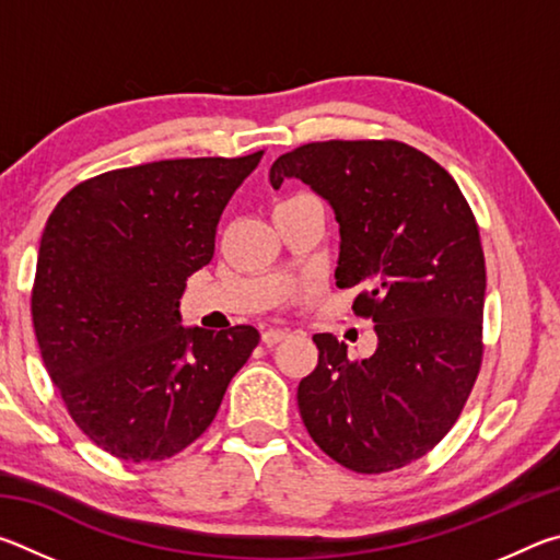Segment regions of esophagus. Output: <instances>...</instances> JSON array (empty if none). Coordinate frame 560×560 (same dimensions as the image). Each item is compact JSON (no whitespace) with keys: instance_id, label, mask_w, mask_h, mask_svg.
Masks as SVG:
<instances>
[{"instance_id":"obj_1","label":"esophagus","mask_w":560,"mask_h":560,"mask_svg":"<svg viewBox=\"0 0 560 560\" xmlns=\"http://www.w3.org/2000/svg\"><path fill=\"white\" fill-rule=\"evenodd\" d=\"M287 336H289V328H267V330H264V334H261V340H264V343H267V346H277V343H281V340L287 338Z\"/></svg>"}]
</instances>
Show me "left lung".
<instances>
[{"instance_id": "left-lung-1", "label": "left lung", "mask_w": 560, "mask_h": 560, "mask_svg": "<svg viewBox=\"0 0 560 560\" xmlns=\"http://www.w3.org/2000/svg\"><path fill=\"white\" fill-rule=\"evenodd\" d=\"M299 177L340 224L336 283L358 289L377 348L350 360L316 334L318 365L299 383V412L340 467L383 474L420 459L452 430L477 383L487 269L479 224L440 163L400 140H324L293 148L271 187Z\"/></svg>"}]
</instances>
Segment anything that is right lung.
Instances as JSON below:
<instances>
[{"label":"right lung","mask_w":560,"mask_h":560,"mask_svg":"<svg viewBox=\"0 0 560 560\" xmlns=\"http://www.w3.org/2000/svg\"><path fill=\"white\" fill-rule=\"evenodd\" d=\"M264 150L120 167L75 185L44 226L34 334L71 420L103 452L160 462L210 428L254 326H179L187 279Z\"/></svg>","instance_id":"add662e5"}]
</instances>
